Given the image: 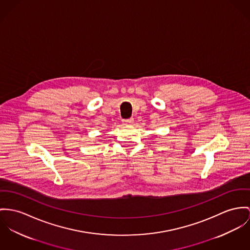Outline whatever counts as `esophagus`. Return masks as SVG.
I'll return each mask as SVG.
<instances>
[{
	"instance_id": "esophagus-1",
	"label": "esophagus",
	"mask_w": 250,
	"mask_h": 250,
	"mask_svg": "<svg viewBox=\"0 0 250 250\" xmlns=\"http://www.w3.org/2000/svg\"><path fill=\"white\" fill-rule=\"evenodd\" d=\"M123 122L126 125H129V124H132L133 123V118H129V119H124Z\"/></svg>"
}]
</instances>
